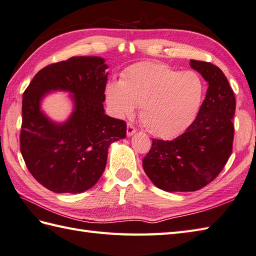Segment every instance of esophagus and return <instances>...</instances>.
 I'll list each match as a JSON object with an SVG mask.
<instances>
[{"label":"esophagus","instance_id":"1","mask_svg":"<svg viewBox=\"0 0 256 256\" xmlns=\"http://www.w3.org/2000/svg\"><path fill=\"white\" fill-rule=\"evenodd\" d=\"M136 132H137V129L134 128V124L128 122V124H127V136H128V137H130V136H132Z\"/></svg>","mask_w":256,"mask_h":256}]
</instances>
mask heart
<instances>
[{
	"instance_id": "b5f03b06",
	"label": "heart",
	"mask_w": 256,
	"mask_h": 256,
	"mask_svg": "<svg viewBox=\"0 0 256 256\" xmlns=\"http://www.w3.org/2000/svg\"><path fill=\"white\" fill-rule=\"evenodd\" d=\"M204 84L194 72L154 62H137L120 82L106 87V100L114 116L126 117L140 106V120L159 138H172L190 126L199 112Z\"/></svg>"
}]
</instances>
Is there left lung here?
I'll return each mask as SVG.
<instances>
[{
  "label": "left lung",
  "mask_w": 256,
  "mask_h": 256,
  "mask_svg": "<svg viewBox=\"0 0 256 256\" xmlns=\"http://www.w3.org/2000/svg\"><path fill=\"white\" fill-rule=\"evenodd\" d=\"M190 66L208 87L198 116L174 140L152 139L142 160L144 170L160 189L196 191L214 180L232 154L236 96L226 75L208 62L190 60Z\"/></svg>",
  "instance_id": "1"
}]
</instances>
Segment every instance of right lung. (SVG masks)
<instances>
[{"mask_svg":"<svg viewBox=\"0 0 256 256\" xmlns=\"http://www.w3.org/2000/svg\"><path fill=\"white\" fill-rule=\"evenodd\" d=\"M108 68L96 56H77L42 68L23 94L20 147L25 164L42 186L56 194H80L100 178L108 147L126 137L127 124L104 110ZM73 94L76 108L64 124L40 112L50 90Z\"/></svg>","mask_w":256,"mask_h":256,"instance_id":"1","label":"right lung"}]
</instances>
